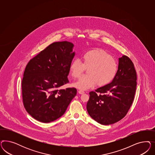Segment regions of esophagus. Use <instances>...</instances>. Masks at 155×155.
Instances as JSON below:
<instances>
[{
    "label": "esophagus",
    "mask_w": 155,
    "mask_h": 155,
    "mask_svg": "<svg viewBox=\"0 0 155 155\" xmlns=\"http://www.w3.org/2000/svg\"><path fill=\"white\" fill-rule=\"evenodd\" d=\"M78 93L80 94H84V92L83 91V90H80L78 91Z\"/></svg>",
    "instance_id": "34e87169"
}]
</instances>
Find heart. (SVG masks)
<instances>
[{
	"label": "heart",
	"mask_w": 155,
	"mask_h": 155,
	"mask_svg": "<svg viewBox=\"0 0 155 155\" xmlns=\"http://www.w3.org/2000/svg\"><path fill=\"white\" fill-rule=\"evenodd\" d=\"M82 62L75 59L72 61L70 71L72 77L78 78L87 68V74L82 76L74 84L78 89H89L95 84L103 86L110 82L117 72V61L107 52L95 49L85 52L82 56Z\"/></svg>",
	"instance_id": "heart-1"
}]
</instances>
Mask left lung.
I'll return each instance as SVG.
<instances>
[{
  "label": "left lung",
  "instance_id": "obj_1",
  "mask_svg": "<svg viewBox=\"0 0 155 155\" xmlns=\"http://www.w3.org/2000/svg\"><path fill=\"white\" fill-rule=\"evenodd\" d=\"M136 72L131 59L126 56L119 58L118 69L113 81L90 92L87 111L96 122L112 124L127 114L136 91Z\"/></svg>",
  "mask_w": 155,
  "mask_h": 155
}]
</instances>
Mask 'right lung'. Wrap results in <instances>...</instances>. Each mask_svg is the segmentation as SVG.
Segmentation results:
<instances>
[{"label": "right lung", "mask_w": 155, "mask_h": 155, "mask_svg": "<svg viewBox=\"0 0 155 155\" xmlns=\"http://www.w3.org/2000/svg\"><path fill=\"white\" fill-rule=\"evenodd\" d=\"M73 47L68 41L53 42L26 66L21 82L24 106L39 122L49 123L61 117L77 94L74 87L60 88L69 82Z\"/></svg>", "instance_id": "add662e5"}]
</instances>
